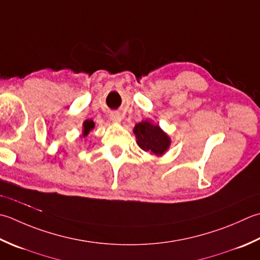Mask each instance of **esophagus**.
Wrapping results in <instances>:
<instances>
[{"mask_svg":"<svg viewBox=\"0 0 260 260\" xmlns=\"http://www.w3.org/2000/svg\"><path fill=\"white\" fill-rule=\"evenodd\" d=\"M110 119L114 121V123H120L121 121V116L118 113H113L110 115Z\"/></svg>","mask_w":260,"mask_h":260,"instance_id":"esophagus-1","label":"esophagus"}]
</instances>
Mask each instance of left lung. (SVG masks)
<instances>
[{
	"label": "left lung",
	"mask_w": 260,
	"mask_h": 260,
	"mask_svg": "<svg viewBox=\"0 0 260 260\" xmlns=\"http://www.w3.org/2000/svg\"><path fill=\"white\" fill-rule=\"evenodd\" d=\"M134 134L136 135L137 144L144 151H150L155 155H161L170 145V139L164 133L159 126L143 120L135 125Z\"/></svg>",
	"instance_id": "left-lung-1"
}]
</instances>
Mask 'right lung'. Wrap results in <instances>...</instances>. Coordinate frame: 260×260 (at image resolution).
Segmentation results:
<instances>
[{
    "mask_svg": "<svg viewBox=\"0 0 260 260\" xmlns=\"http://www.w3.org/2000/svg\"><path fill=\"white\" fill-rule=\"evenodd\" d=\"M94 127V123L91 119L85 120L83 123V136H86L89 134V132Z\"/></svg>",
    "mask_w": 260,
    "mask_h": 260,
    "instance_id": "obj_1",
    "label": "right lung"
}]
</instances>
